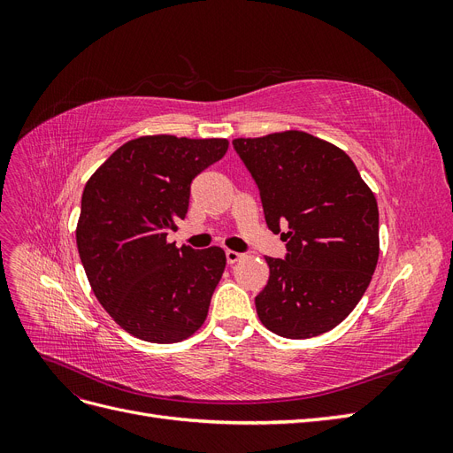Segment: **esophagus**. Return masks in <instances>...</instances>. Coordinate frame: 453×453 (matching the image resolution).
Here are the masks:
<instances>
[{
	"instance_id": "34e87169",
	"label": "esophagus",
	"mask_w": 453,
	"mask_h": 453,
	"mask_svg": "<svg viewBox=\"0 0 453 453\" xmlns=\"http://www.w3.org/2000/svg\"><path fill=\"white\" fill-rule=\"evenodd\" d=\"M225 255H226V263H228V265H234V263H238V260L243 257L242 253H238V251H230V250H228Z\"/></svg>"
}]
</instances>
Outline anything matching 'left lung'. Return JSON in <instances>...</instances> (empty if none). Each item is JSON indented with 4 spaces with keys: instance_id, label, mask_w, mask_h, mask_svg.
Wrapping results in <instances>:
<instances>
[{
    "instance_id": "1",
    "label": "left lung",
    "mask_w": 453,
    "mask_h": 453,
    "mask_svg": "<svg viewBox=\"0 0 453 453\" xmlns=\"http://www.w3.org/2000/svg\"><path fill=\"white\" fill-rule=\"evenodd\" d=\"M232 145L258 187L268 228L287 242L285 258L266 257L270 278L255 296L260 323L295 340L331 331L357 306L378 265L374 193L344 150L311 134Z\"/></svg>"
}]
</instances>
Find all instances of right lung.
<instances>
[{
	"instance_id": "obj_1",
	"label": "right lung",
	"mask_w": 453,
	"mask_h": 453,
	"mask_svg": "<svg viewBox=\"0 0 453 453\" xmlns=\"http://www.w3.org/2000/svg\"><path fill=\"white\" fill-rule=\"evenodd\" d=\"M228 142L143 135L120 145L85 185L77 250L92 291L132 336L173 344L208 318L226 257L168 243L185 219L190 183L221 160Z\"/></svg>"
}]
</instances>
